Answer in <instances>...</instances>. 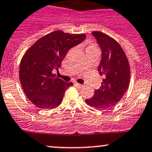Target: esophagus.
<instances>
[{
    "mask_svg": "<svg viewBox=\"0 0 152 152\" xmlns=\"http://www.w3.org/2000/svg\"><path fill=\"white\" fill-rule=\"evenodd\" d=\"M74 85L76 86V87H79V88H81V87H83V85H81V84H79V83H75Z\"/></svg>",
    "mask_w": 152,
    "mask_h": 152,
    "instance_id": "esophagus-1",
    "label": "esophagus"
}]
</instances>
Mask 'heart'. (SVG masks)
I'll return each instance as SVG.
<instances>
[{"label":"heart","mask_w":152,"mask_h":152,"mask_svg":"<svg viewBox=\"0 0 152 152\" xmlns=\"http://www.w3.org/2000/svg\"><path fill=\"white\" fill-rule=\"evenodd\" d=\"M90 48H97V47L95 44H91V45H89L88 47H87V49H90Z\"/></svg>","instance_id":"heart-1"}]
</instances>
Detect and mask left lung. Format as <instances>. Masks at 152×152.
Masks as SVG:
<instances>
[{
	"mask_svg": "<svg viewBox=\"0 0 152 152\" xmlns=\"http://www.w3.org/2000/svg\"><path fill=\"white\" fill-rule=\"evenodd\" d=\"M101 49L102 57L97 70L103 82L86 103L98 109H107L117 104L129 87L130 69L128 60L120 44L108 35L92 32Z\"/></svg>",
	"mask_w": 152,
	"mask_h": 152,
	"instance_id": "1",
	"label": "left lung"
}]
</instances>
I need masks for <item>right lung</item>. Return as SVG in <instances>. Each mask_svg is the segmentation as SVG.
Masks as SVG:
<instances>
[{"label": "right lung", "instance_id": "right-lung-1", "mask_svg": "<svg viewBox=\"0 0 152 152\" xmlns=\"http://www.w3.org/2000/svg\"><path fill=\"white\" fill-rule=\"evenodd\" d=\"M86 35L70 34L57 30L39 38L27 50L20 65V80L24 92L38 108L52 109L61 104L65 92L73 83L56 77L72 47L82 42Z\"/></svg>", "mask_w": 152, "mask_h": 152}]
</instances>
